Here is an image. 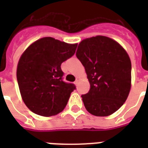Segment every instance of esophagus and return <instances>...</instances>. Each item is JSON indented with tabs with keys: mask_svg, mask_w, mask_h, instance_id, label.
I'll return each mask as SVG.
<instances>
[{
	"mask_svg": "<svg viewBox=\"0 0 148 148\" xmlns=\"http://www.w3.org/2000/svg\"><path fill=\"white\" fill-rule=\"evenodd\" d=\"M79 81H80V78H79V77H77L76 81H74V84H75V85H77L79 83Z\"/></svg>",
	"mask_w": 148,
	"mask_h": 148,
	"instance_id": "34e87169",
	"label": "esophagus"
}]
</instances>
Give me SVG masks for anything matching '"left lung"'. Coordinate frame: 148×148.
<instances>
[{
	"label": "left lung",
	"instance_id": "left-lung-1",
	"mask_svg": "<svg viewBox=\"0 0 148 148\" xmlns=\"http://www.w3.org/2000/svg\"><path fill=\"white\" fill-rule=\"evenodd\" d=\"M76 56L90 83V90L81 95L86 110L97 117L112 114L131 90V62L127 51L116 40L97 35L82 40Z\"/></svg>",
	"mask_w": 148,
	"mask_h": 148
}]
</instances>
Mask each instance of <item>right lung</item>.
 <instances>
[{"mask_svg": "<svg viewBox=\"0 0 148 148\" xmlns=\"http://www.w3.org/2000/svg\"><path fill=\"white\" fill-rule=\"evenodd\" d=\"M77 46L46 37L22 53L17 64V83L22 100L32 112L51 117L64 109L75 86L62 81L60 65L74 55Z\"/></svg>", "mask_w": 148, "mask_h": 148, "instance_id": "obj_1", "label": "right lung"}]
</instances>
